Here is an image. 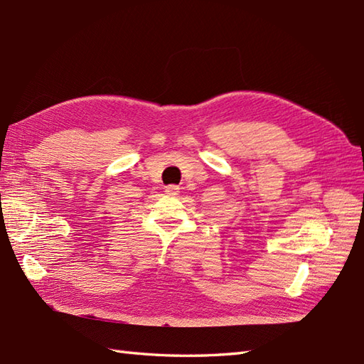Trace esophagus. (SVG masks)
<instances>
[{
    "instance_id": "1",
    "label": "esophagus",
    "mask_w": 364,
    "mask_h": 364,
    "mask_svg": "<svg viewBox=\"0 0 364 364\" xmlns=\"http://www.w3.org/2000/svg\"><path fill=\"white\" fill-rule=\"evenodd\" d=\"M166 193H167V196H178L180 188H178V186H175V184L166 186Z\"/></svg>"
}]
</instances>
